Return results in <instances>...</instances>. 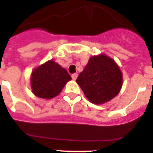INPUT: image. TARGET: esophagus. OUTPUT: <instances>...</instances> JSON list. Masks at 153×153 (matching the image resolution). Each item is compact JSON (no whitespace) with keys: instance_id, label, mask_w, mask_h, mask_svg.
<instances>
[{"instance_id":"1","label":"esophagus","mask_w":153,"mask_h":153,"mask_svg":"<svg viewBox=\"0 0 153 153\" xmlns=\"http://www.w3.org/2000/svg\"><path fill=\"white\" fill-rule=\"evenodd\" d=\"M71 77H72L73 80H76V79L78 78V74H73L71 75Z\"/></svg>"}]
</instances>
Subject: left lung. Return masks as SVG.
I'll use <instances>...</instances> for the list:
<instances>
[{
	"instance_id": "1",
	"label": "left lung",
	"mask_w": 153,
	"mask_h": 153,
	"mask_svg": "<svg viewBox=\"0 0 153 153\" xmlns=\"http://www.w3.org/2000/svg\"><path fill=\"white\" fill-rule=\"evenodd\" d=\"M123 82L119 66L104 53L91 56L76 79L88 100L96 105H103L116 97Z\"/></svg>"
}]
</instances>
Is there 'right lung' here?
<instances>
[{
    "instance_id": "obj_1",
    "label": "right lung",
    "mask_w": 153,
    "mask_h": 153,
    "mask_svg": "<svg viewBox=\"0 0 153 153\" xmlns=\"http://www.w3.org/2000/svg\"><path fill=\"white\" fill-rule=\"evenodd\" d=\"M71 77L65 68L49 60L34 69L30 75L32 93L39 98L50 100L58 96Z\"/></svg>"
}]
</instances>
